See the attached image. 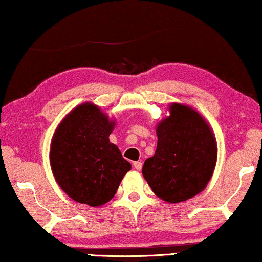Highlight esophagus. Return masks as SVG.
I'll return each mask as SVG.
<instances>
[{
  "instance_id": "esophagus-1",
  "label": "esophagus",
  "mask_w": 262,
  "mask_h": 262,
  "mask_svg": "<svg viewBox=\"0 0 262 262\" xmlns=\"http://www.w3.org/2000/svg\"><path fill=\"white\" fill-rule=\"evenodd\" d=\"M134 166H135V169H136V170H138V171H140V170H142L143 163H142V162H139V161H137V162H134Z\"/></svg>"
}]
</instances>
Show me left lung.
<instances>
[{
    "mask_svg": "<svg viewBox=\"0 0 262 262\" xmlns=\"http://www.w3.org/2000/svg\"><path fill=\"white\" fill-rule=\"evenodd\" d=\"M170 116L157 125V149L142 172L159 199L178 203L196 196L213 176L217 146L203 117L189 106L173 103Z\"/></svg>",
    "mask_w": 262,
    "mask_h": 262,
    "instance_id": "1",
    "label": "left lung"
}]
</instances>
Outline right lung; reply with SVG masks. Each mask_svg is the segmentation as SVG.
<instances>
[{"mask_svg": "<svg viewBox=\"0 0 262 262\" xmlns=\"http://www.w3.org/2000/svg\"><path fill=\"white\" fill-rule=\"evenodd\" d=\"M115 124L98 106L85 103L72 110L56 127L49 161L55 181L72 200L103 206L130 171L131 164L108 139Z\"/></svg>", "mask_w": 262, "mask_h": 262, "instance_id": "add662e5", "label": "right lung"}]
</instances>
